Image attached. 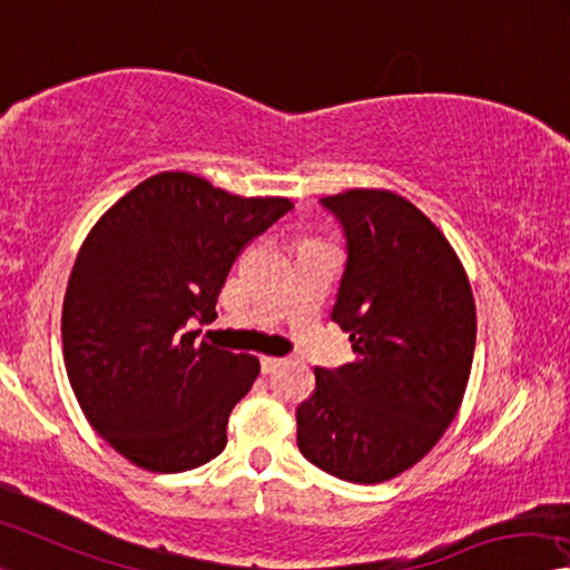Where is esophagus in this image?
<instances>
[{"label":"esophagus","instance_id":"34e87169","mask_svg":"<svg viewBox=\"0 0 570 570\" xmlns=\"http://www.w3.org/2000/svg\"><path fill=\"white\" fill-rule=\"evenodd\" d=\"M284 360L282 357H271V355H264L261 357V370H264V373H274V370L282 365Z\"/></svg>","mask_w":570,"mask_h":570}]
</instances>
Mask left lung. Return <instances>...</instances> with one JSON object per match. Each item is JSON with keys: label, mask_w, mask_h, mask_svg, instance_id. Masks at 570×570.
Listing matches in <instances>:
<instances>
[{"label": "left lung", "mask_w": 570, "mask_h": 570, "mask_svg": "<svg viewBox=\"0 0 570 570\" xmlns=\"http://www.w3.org/2000/svg\"><path fill=\"white\" fill-rule=\"evenodd\" d=\"M320 203L347 238L332 322L355 360L314 367L296 444L322 472L377 484L421 462L454 421L474 360V296L444 233L405 197L347 189Z\"/></svg>", "instance_id": "1"}]
</instances>
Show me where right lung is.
I'll use <instances>...</instances> for the list:
<instances>
[{"label": "right lung", "mask_w": 570, "mask_h": 570, "mask_svg": "<svg viewBox=\"0 0 570 570\" xmlns=\"http://www.w3.org/2000/svg\"><path fill=\"white\" fill-rule=\"evenodd\" d=\"M189 171H159L101 215L62 302V355L86 419L121 456L175 474L228 444V415L258 357L197 342L248 243L292 210Z\"/></svg>", "instance_id": "1"}]
</instances>
